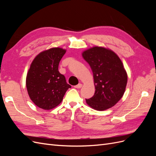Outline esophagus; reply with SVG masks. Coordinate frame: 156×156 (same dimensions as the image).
Here are the masks:
<instances>
[{
  "label": "esophagus",
  "mask_w": 156,
  "mask_h": 156,
  "mask_svg": "<svg viewBox=\"0 0 156 156\" xmlns=\"http://www.w3.org/2000/svg\"><path fill=\"white\" fill-rule=\"evenodd\" d=\"M82 84H81V83H79V84H78L77 85H75V86H74V88H81V87H82Z\"/></svg>",
  "instance_id": "obj_1"
}]
</instances>
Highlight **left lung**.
<instances>
[{
	"label": "left lung",
	"mask_w": 156,
	"mask_h": 156,
	"mask_svg": "<svg viewBox=\"0 0 156 156\" xmlns=\"http://www.w3.org/2000/svg\"><path fill=\"white\" fill-rule=\"evenodd\" d=\"M84 59L93 72L95 93L87 104L97 111L114 106L123 96L127 76L123 64L114 52L101 47H94L83 53Z\"/></svg>",
	"instance_id": "8db88e82"
}]
</instances>
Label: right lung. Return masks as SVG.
<instances>
[{
    "instance_id": "add662e5",
    "label": "right lung",
    "mask_w": 156,
    "mask_h": 156,
    "mask_svg": "<svg viewBox=\"0 0 156 156\" xmlns=\"http://www.w3.org/2000/svg\"><path fill=\"white\" fill-rule=\"evenodd\" d=\"M66 50L55 48L41 52L32 61L26 86L31 100L38 107L49 110L58 105L71 88L64 75L58 72Z\"/></svg>"
}]
</instances>
